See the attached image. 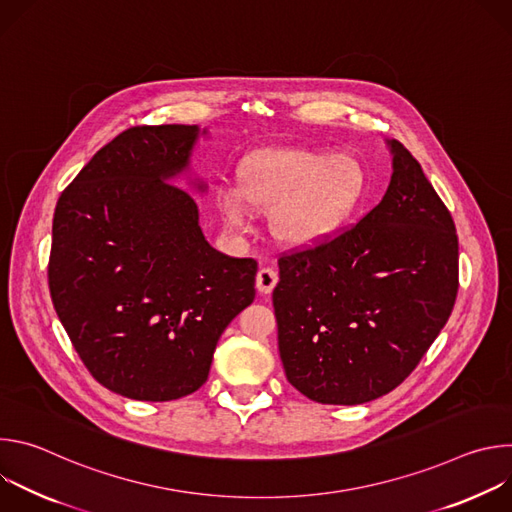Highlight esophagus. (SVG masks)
I'll list each match as a JSON object with an SVG mask.
<instances>
[{"label":"esophagus","mask_w":512,"mask_h":512,"mask_svg":"<svg viewBox=\"0 0 512 512\" xmlns=\"http://www.w3.org/2000/svg\"><path fill=\"white\" fill-rule=\"evenodd\" d=\"M275 285H277V273L269 267L259 269V273H257V291H259V294H263V296L271 294Z\"/></svg>","instance_id":"34e87169"}]
</instances>
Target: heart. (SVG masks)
Here are the masks:
<instances>
[{"instance_id":"heart-1","label":"heart","mask_w":512,"mask_h":512,"mask_svg":"<svg viewBox=\"0 0 512 512\" xmlns=\"http://www.w3.org/2000/svg\"><path fill=\"white\" fill-rule=\"evenodd\" d=\"M367 192V170L352 154L277 148L239 170V188H223L216 204L233 233L251 231V209L271 212V231L287 247H310L354 216Z\"/></svg>"}]
</instances>
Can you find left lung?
Wrapping results in <instances>:
<instances>
[{
    "mask_svg": "<svg viewBox=\"0 0 512 512\" xmlns=\"http://www.w3.org/2000/svg\"><path fill=\"white\" fill-rule=\"evenodd\" d=\"M383 200L338 237L279 259L273 289L287 381L324 405L399 387L446 326L458 294V237L419 162L387 139Z\"/></svg>",
    "mask_w": 512,
    "mask_h": 512,
    "instance_id": "obj_1",
    "label": "left lung"
}]
</instances>
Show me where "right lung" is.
Wrapping results in <instances>:
<instances>
[{
    "mask_svg": "<svg viewBox=\"0 0 512 512\" xmlns=\"http://www.w3.org/2000/svg\"><path fill=\"white\" fill-rule=\"evenodd\" d=\"M198 125L119 133L60 194L48 285L54 310L89 373L135 401L200 389L218 338L255 300L257 263L204 239L190 192Z\"/></svg>",
    "mask_w": 512,
    "mask_h": 512,
    "instance_id": "1",
    "label": "right lung"
}]
</instances>
